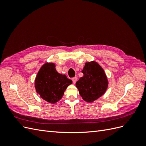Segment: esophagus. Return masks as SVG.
Here are the masks:
<instances>
[{
  "instance_id": "obj_1",
  "label": "esophagus",
  "mask_w": 146,
  "mask_h": 146,
  "mask_svg": "<svg viewBox=\"0 0 146 146\" xmlns=\"http://www.w3.org/2000/svg\"><path fill=\"white\" fill-rule=\"evenodd\" d=\"M72 82H73L74 83H76V82H77V77H73V78H72Z\"/></svg>"
}]
</instances>
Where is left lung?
<instances>
[{
  "mask_svg": "<svg viewBox=\"0 0 146 146\" xmlns=\"http://www.w3.org/2000/svg\"><path fill=\"white\" fill-rule=\"evenodd\" d=\"M82 72L83 76L76 82V87L84 100L93 102L107 91V77L103 68L95 61L86 62Z\"/></svg>",
  "mask_w": 146,
  "mask_h": 146,
  "instance_id": "left-lung-1",
  "label": "left lung"
}]
</instances>
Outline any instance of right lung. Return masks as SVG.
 Wrapping results in <instances>:
<instances>
[{
  "mask_svg": "<svg viewBox=\"0 0 146 146\" xmlns=\"http://www.w3.org/2000/svg\"><path fill=\"white\" fill-rule=\"evenodd\" d=\"M72 83L65 75L56 71L54 63H46L37 74L35 87L42 99L50 104H55L62 98L66 88Z\"/></svg>",
  "mask_w": 146,
  "mask_h": 146,
  "instance_id": "add662e5",
  "label": "right lung"
}]
</instances>
